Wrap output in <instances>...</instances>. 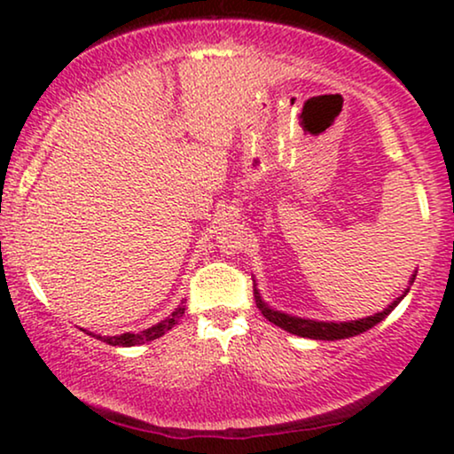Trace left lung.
<instances>
[{
	"mask_svg": "<svg viewBox=\"0 0 454 454\" xmlns=\"http://www.w3.org/2000/svg\"><path fill=\"white\" fill-rule=\"evenodd\" d=\"M415 275L418 270L413 272L411 278H409V285H413ZM409 294V287L403 291V294L396 297V300L390 303L388 308H384L382 312H378L374 316H365V318L359 320H349V322H325V320H312V318H300V316H291L285 314L281 309L270 308L269 303L262 300L260 291L256 289V283H254V300H256V306L260 312L266 316V320L277 325L283 331H287L291 334H297V337H306V339H316V340H339V339H349L356 337V334H362L365 331H370L372 326H376L378 322H382L387 316L393 312V309L399 306L403 301V297Z\"/></svg>",
	"mask_w": 454,
	"mask_h": 454,
	"instance_id": "obj_1",
	"label": "left lung"
}]
</instances>
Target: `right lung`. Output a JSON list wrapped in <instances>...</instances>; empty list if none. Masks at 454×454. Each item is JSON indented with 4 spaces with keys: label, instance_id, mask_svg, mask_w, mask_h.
Listing matches in <instances>:
<instances>
[{
    "label": "right lung",
    "instance_id": "obj_1",
    "mask_svg": "<svg viewBox=\"0 0 454 454\" xmlns=\"http://www.w3.org/2000/svg\"><path fill=\"white\" fill-rule=\"evenodd\" d=\"M184 303L185 301L179 303V306L173 309V312L167 316L165 320H160V322H157V325H153L151 328H145V331H140V333H121V334H115V337H103V334H92V333H89V334H92V337H97L98 340H103V343L117 345V347H134V345L148 343V340H154V339L163 337L167 331H171V328L177 325V320L182 318L184 312H185ZM80 331H84V328H80Z\"/></svg>",
    "mask_w": 454,
    "mask_h": 454
}]
</instances>
